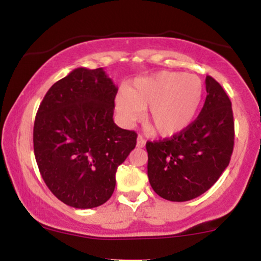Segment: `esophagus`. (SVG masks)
<instances>
[{"mask_svg":"<svg viewBox=\"0 0 261 261\" xmlns=\"http://www.w3.org/2000/svg\"><path fill=\"white\" fill-rule=\"evenodd\" d=\"M145 146H146L145 137L141 136V135H139V137H137V147L142 148V147H145Z\"/></svg>","mask_w":261,"mask_h":261,"instance_id":"1","label":"esophagus"}]
</instances>
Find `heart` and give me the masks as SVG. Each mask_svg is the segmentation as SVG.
I'll use <instances>...</instances> for the list:
<instances>
[{
  "label": "heart",
  "mask_w": 261,
  "mask_h": 261,
  "mask_svg": "<svg viewBox=\"0 0 261 261\" xmlns=\"http://www.w3.org/2000/svg\"><path fill=\"white\" fill-rule=\"evenodd\" d=\"M203 97L202 81L195 74L161 71L135 80L115 97V109L126 126L141 120L161 136H173L190 126Z\"/></svg>",
  "instance_id": "heart-1"
}]
</instances>
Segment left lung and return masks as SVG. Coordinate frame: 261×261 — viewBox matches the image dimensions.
Masks as SVG:
<instances>
[{
  "instance_id": "obj_1",
  "label": "left lung",
  "mask_w": 261,
  "mask_h": 261,
  "mask_svg": "<svg viewBox=\"0 0 261 261\" xmlns=\"http://www.w3.org/2000/svg\"><path fill=\"white\" fill-rule=\"evenodd\" d=\"M205 83V104L190 126L170 139L146 143L149 184L169 201L200 196L229 164L234 145L232 103L216 80L206 76Z\"/></svg>"
}]
</instances>
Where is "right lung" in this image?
Segmentation results:
<instances>
[{"label": "right lung", "mask_w": 261, "mask_h": 261, "mask_svg": "<svg viewBox=\"0 0 261 261\" xmlns=\"http://www.w3.org/2000/svg\"><path fill=\"white\" fill-rule=\"evenodd\" d=\"M118 87L103 68H74L54 83L35 116L33 142L39 172L60 201L76 208L103 205L137 134L113 120Z\"/></svg>", "instance_id": "add662e5"}]
</instances>
